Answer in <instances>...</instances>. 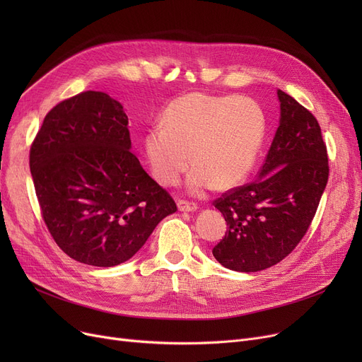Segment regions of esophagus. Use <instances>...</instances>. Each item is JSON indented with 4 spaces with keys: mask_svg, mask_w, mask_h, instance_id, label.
<instances>
[{
    "mask_svg": "<svg viewBox=\"0 0 362 362\" xmlns=\"http://www.w3.org/2000/svg\"><path fill=\"white\" fill-rule=\"evenodd\" d=\"M177 206L180 211H197L198 210V205L195 202H189V201H185V199H180L177 202Z\"/></svg>",
    "mask_w": 362,
    "mask_h": 362,
    "instance_id": "esophagus-1",
    "label": "esophagus"
}]
</instances>
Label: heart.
I'll return each instance as SVG.
<instances>
[{
	"instance_id": "1",
	"label": "heart",
	"mask_w": 362,
	"mask_h": 362,
	"mask_svg": "<svg viewBox=\"0 0 362 362\" xmlns=\"http://www.w3.org/2000/svg\"><path fill=\"white\" fill-rule=\"evenodd\" d=\"M267 119L261 105L236 95L194 92L171 103L161 124L151 127L145 151L152 175L164 186L175 185L192 163L189 191L202 195L240 185L261 151Z\"/></svg>"
}]
</instances>
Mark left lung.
Segmentation results:
<instances>
[{
  "label": "left lung",
  "instance_id": "obj_1",
  "mask_svg": "<svg viewBox=\"0 0 362 362\" xmlns=\"http://www.w3.org/2000/svg\"><path fill=\"white\" fill-rule=\"evenodd\" d=\"M280 126L258 180L213 204L227 230L213 248L226 269L261 272L286 258L308 232L329 180L327 146L313 112L277 90Z\"/></svg>",
  "mask_w": 362,
  "mask_h": 362
}]
</instances>
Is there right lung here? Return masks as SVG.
I'll list each match as a JSON object with an SVG mask.
<instances>
[{"label": "right lung", "instance_id": "1", "mask_svg": "<svg viewBox=\"0 0 362 362\" xmlns=\"http://www.w3.org/2000/svg\"><path fill=\"white\" fill-rule=\"evenodd\" d=\"M130 145L123 105L98 90L59 103L37 130L29 154L35 192L48 232L70 258L122 264L177 211Z\"/></svg>", "mask_w": 362, "mask_h": 362}]
</instances>
